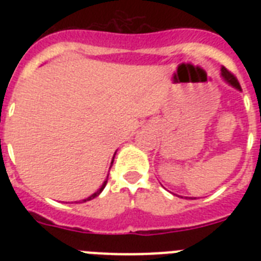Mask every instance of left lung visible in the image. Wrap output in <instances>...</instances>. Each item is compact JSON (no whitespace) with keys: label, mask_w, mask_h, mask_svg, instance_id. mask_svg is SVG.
<instances>
[{"label":"left lung","mask_w":261,"mask_h":261,"mask_svg":"<svg viewBox=\"0 0 261 261\" xmlns=\"http://www.w3.org/2000/svg\"><path fill=\"white\" fill-rule=\"evenodd\" d=\"M221 75H222V79L225 80V81H226V83L229 84L230 87L236 88L237 90H241V87H240L239 81H237L234 75L231 74V73H229V71H227L225 67H222V69H221ZM194 199H196V198H194Z\"/></svg>","instance_id":"8db88e82"}]
</instances>
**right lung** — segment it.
<instances>
[{"label":"right lung","mask_w":261,"mask_h":261,"mask_svg":"<svg viewBox=\"0 0 261 261\" xmlns=\"http://www.w3.org/2000/svg\"><path fill=\"white\" fill-rule=\"evenodd\" d=\"M115 154H116V153H115ZM114 159H115V155H114ZM114 159H112V163H114ZM112 163H111V164H112ZM107 181H108V176H107L106 181L102 182V186L100 187V188H98V190L96 191V192H94V194H92V195H90V196H88L87 199H83V200H81V202H80V203L88 202V200H92V199H94V198H96V196H98V195L101 194V191L104 190V188H106V186H107ZM77 203H79V202H77Z\"/></svg>","instance_id":"add662e5"}]
</instances>
